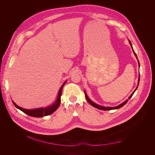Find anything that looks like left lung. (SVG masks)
Segmentation results:
<instances>
[{
    "mask_svg": "<svg viewBox=\"0 0 155 155\" xmlns=\"http://www.w3.org/2000/svg\"><path fill=\"white\" fill-rule=\"evenodd\" d=\"M129 44H130V46H131V48H132V50H133V53H134V55L136 56V58H137V59H138L137 55V54H136V53L134 52V51L133 48L132 44H131L130 41L129 40ZM138 65H139V67H140V63H139V61H138ZM139 81H140V74H139V78H138V85H137V88H136L135 90L134 91V92H133L132 94H131V95L129 97V99H130L131 97H132V96H133V95L134 94V93L135 92V91H137V89L138 88V85H139ZM84 92H85V96L86 99H87V101L89 103V104H91L92 106H93L94 107L96 108V109H100V110H114V109H120V108H121V107H123L124 105H125V104H127V101H128V100H125L124 102H123L122 104H120L119 105H118V106H116V107H104V106H101V105H97V104H95L94 102H93L92 100H91L90 99H89V97H88V96L87 95V93H86V92H85V91H84Z\"/></svg>",
    "mask_w": 155,
    "mask_h": 155,
    "instance_id": "left-lung-1",
    "label": "left lung"
}]
</instances>
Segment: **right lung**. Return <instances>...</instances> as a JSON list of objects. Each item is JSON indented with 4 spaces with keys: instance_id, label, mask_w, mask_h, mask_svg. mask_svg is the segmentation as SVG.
Wrapping results in <instances>:
<instances>
[{
    "instance_id": "right-lung-1",
    "label": "right lung",
    "mask_w": 155,
    "mask_h": 155,
    "mask_svg": "<svg viewBox=\"0 0 155 155\" xmlns=\"http://www.w3.org/2000/svg\"><path fill=\"white\" fill-rule=\"evenodd\" d=\"M67 81H64V83L63 84L62 86L61 87L59 92H58V97L56 99L54 103L52 105H51L50 106L46 107H42V108H37V109H23V108L18 106L15 102L12 101L13 105L17 107L18 109L21 110L23 112H25V114L27 115L32 116V117H37V118H41V117H43L46 116H48L50 115L54 112L56 110H57L61 104V94H62V90H63V87L64 85V84L66 83Z\"/></svg>"
}]
</instances>
